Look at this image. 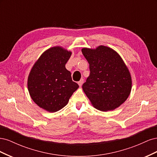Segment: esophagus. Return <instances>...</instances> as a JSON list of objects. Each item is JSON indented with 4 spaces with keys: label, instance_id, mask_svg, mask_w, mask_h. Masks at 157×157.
I'll use <instances>...</instances> for the list:
<instances>
[{
    "label": "esophagus",
    "instance_id": "1",
    "mask_svg": "<svg viewBox=\"0 0 157 157\" xmlns=\"http://www.w3.org/2000/svg\"><path fill=\"white\" fill-rule=\"evenodd\" d=\"M83 82H84V79H80V80L79 82H78V85L80 86H81L82 85V84H83Z\"/></svg>",
    "mask_w": 157,
    "mask_h": 157
}]
</instances>
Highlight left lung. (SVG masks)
<instances>
[{
  "mask_svg": "<svg viewBox=\"0 0 157 157\" xmlns=\"http://www.w3.org/2000/svg\"><path fill=\"white\" fill-rule=\"evenodd\" d=\"M82 52L90 65V73L82 89L92 105L102 111L119 107L129 96L132 78L117 52L105 46L84 48Z\"/></svg>",
  "mask_w": 157,
  "mask_h": 157,
  "instance_id": "obj_1",
  "label": "left lung"
}]
</instances>
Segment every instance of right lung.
<instances>
[{
    "label": "right lung",
    "instance_id": "obj_1",
    "mask_svg": "<svg viewBox=\"0 0 157 157\" xmlns=\"http://www.w3.org/2000/svg\"><path fill=\"white\" fill-rule=\"evenodd\" d=\"M72 52L60 46L46 50L32 67L27 86L38 106L54 113L67 105L78 85L73 82L65 64Z\"/></svg>",
    "mask_w": 157,
    "mask_h": 157
}]
</instances>
